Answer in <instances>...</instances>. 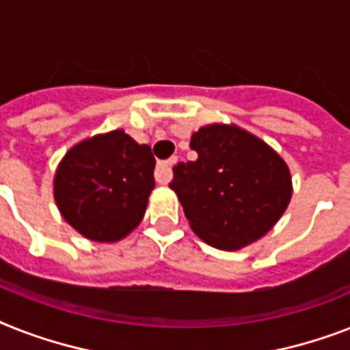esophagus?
Listing matches in <instances>:
<instances>
[{
    "label": "esophagus",
    "instance_id": "34e87169",
    "mask_svg": "<svg viewBox=\"0 0 350 350\" xmlns=\"http://www.w3.org/2000/svg\"><path fill=\"white\" fill-rule=\"evenodd\" d=\"M176 161H178V158L176 156H172V158H169V160L165 161H158V165H156V181L161 185L169 183L170 178H172V165H174Z\"/></svg>",
    "mask_w": 350,
    "mask_h": 350
}]
</instances>
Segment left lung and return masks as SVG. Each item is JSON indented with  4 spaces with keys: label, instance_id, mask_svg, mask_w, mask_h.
I'll use <instances>...</instances> for the list:
<instances>
[{
    "label": "left lung",
    "instance_id": "left-lung-1",
    "mask_svg": "<svg viewBox=\"0 0 350 350\" xmlns=\"http://www.w3.org/2000/svg\"><path fill=\"white\" fill-rule=\"evenodd\" d=\"M194 161L178 163L170 189L194 234L219 250H239L273 228L293 187L286 161L237 126L212 124L190 138Z\"/></svg>",
    "mask_w": 350,
    "mask_h": 350
}]
</instances>
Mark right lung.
<instances>
[{
	"instance_id": "add662e5",
	"label": "right lung",
	"mask_w": 350,
	"mask_h": 350,
	"mask_svg": "<svg viewBox=\"0 0 350 350\" xmlns=\"http://www.w3.org/2000/svg\"><path fill=\"white\" fill-rule=\"evenodd\" d=\"M156 160L149 146L122 129L82 140L57 167L53 198L62 217L86 239L115 243L140 224Z\"/></svg>"
}]
</instances>
